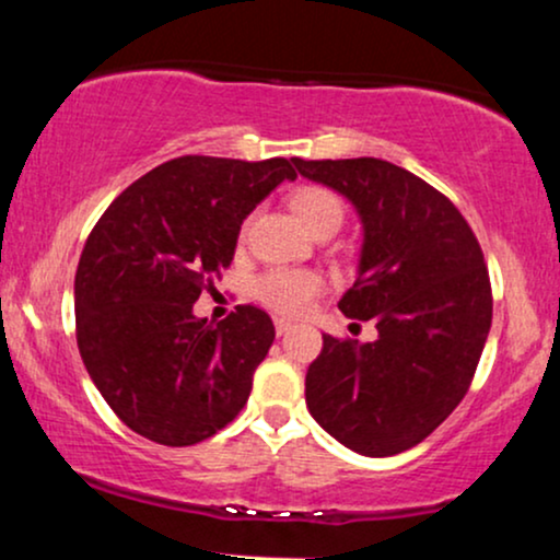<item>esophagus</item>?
<instances>
[{
    "mask_svg": "<svg viewBox=\"0 0 560 560\" xmlns=\"http://www.w3.org/2000/svg\"><path fill=\"white\" fill-rule=\"evenodd\" d=\"M289 329H292V320H287V318H276V334H287Z\"/></svg>",
    "mask_w": 560,
    "mask_h": 560,
    "instance_id": "34e87169",
    "label": "esophagus"
}]
</instances>
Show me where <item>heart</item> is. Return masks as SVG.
Listing matches in <instances>:
<instances>
[{
    "label": "heart",
    "instance_id": "b5f03b06",
    "mask_svg": "<svg viewBox=\"0 0 560 560\" xmlns=\"http://www.w3.org/2000/svg\"><path fill=\"white\" fill-rule=\"evenodd\" d=\"M294 215L307 231L334 223L339 229L342 223V202L334 191L324 186H302L289 199ZM324 289V279L316 271H305V268H273V271L262 273L255 284V294L260 302H266L273 311L300 313L316 294Z\"/></svg>",
    "mask_w": 560,
    "mask_h": 560
}]
</instances>
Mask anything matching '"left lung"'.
Returning a JSON list of instances; mask_svg holds the SVG:
<instances>
[{"instance_id": "left-lung-1", "label": "left lung", "mask_w": 560, "mask_h": 560, "mask_svg": "<svg viewBox=\"0 0 560 560\" xmlns=\"http://www.w3.org/2000/svg\"><path fill=\"white\" fill-rule=\"evenodd\" d=\"M300 176L350 199L363 226L347 318L376 320L374 342L334 339L305 376L311 416L369 458L419 445L464 400L492 324L485 255L445 195L387 160H292Z\"/></svg>"}]
</instances>
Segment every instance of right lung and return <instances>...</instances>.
Returning <instances> with one entry per match:
<instances>
[{
  "instance_id": "right-lung-1",
  "label": "right lung",
  "mask_w": 560,
  "mask_h": 560,
  "mask_svg": "<svg viewBox=\"0 0 560 560\" xmlns=\"http://www.w3.org/2000/svg\"><path fill=\"white\" fill-rule=\"evenodd\" d=\"M294 178L284 158L186 155L133 182L96 221L75 271V337L128 429L186 447L240 416L273 320L240 305L213 324L191 307L234 260L244 218Z\"/></svg>"
}]
</instances>
